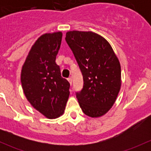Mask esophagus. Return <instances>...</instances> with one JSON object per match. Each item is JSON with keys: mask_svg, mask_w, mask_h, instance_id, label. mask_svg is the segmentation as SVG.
I'll return each instance as SVG.
<instances>
[{"mask_svg": "<svg viewBox=\"0 0 151 151\" xmlns=\"http://www.w3.org/2000/svg\"><path fill=\"white\" fill-rule=\"evenodd\" d=\"M68 81L69 82L70 85H71V84H72V79H71V77H69V78H68Z\"/></svg>", "mask_w": 151, "mask_h": 151, "instance_id": "esophagus-1", "label": "esophagus"}]
</instances>
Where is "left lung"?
<instances>
[{
	"mask_svg": "<svg viewBox=\"0 0 151 151\" xmlns=\"http://www.w3.org/2000/svg\"><path fill=\"white\" fill-rule=\"evenodd\" d=\"M66 41L83 77L76 93L82 110L91 118L106 114L115 103L121 85V64L109 42L91 31L67 32Z\"/></svg>",
	"mask_w": 151,
	"mask_h": 151,
	"instance_id": "1",
	"label": "left lung"
}]
</instances>
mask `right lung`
Returning <instances> with one entry per match:
<instances>
[{
	"mask_svg": "<svg viewBox=\"0 0 151 151\" xmlns=\"http://www.w3.org/2000/svg\"><path fill=\"white\" fill-rule=\"evenodd\" d=\"M61 32L45 33L29 52L21 71L24 93L30 104L47 118L63 113L70 84L60 74L55 59L62 40Z\"/></svg>",
	"mask_w": 151,
	"mask_h": 151,
	"instance_id": "right-lung-1",
	"label": "right lung"
}]
</instances>
